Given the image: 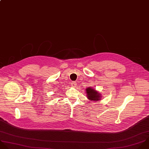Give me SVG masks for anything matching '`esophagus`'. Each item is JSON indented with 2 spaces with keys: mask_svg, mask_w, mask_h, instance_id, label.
Segmentation results:
<instances>
[{
  "mask_svg": "<svg viewBox=\"0 0 149 149\" xmlns=\"http://www.w3.org/2000/svg\"><path fill=\"white\" fill-rule=\"evenodd\" d=\"M71 86H72V87H75V86H76V85H77V83H76V82H74V81H73V82H71Z\"/></svg>",
  "mask_w": 149,
  "mask_h": 149,
  "instance_id": "1",
  "label": "esophagus"
}]
</instances>
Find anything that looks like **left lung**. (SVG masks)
Wrapping results in <instances>:
<instances>
[{
    "label": "left lung",
    "mask_w": 149,
    "mask_h": 149,
    "mask_svg": "<svg viewBox=\"0 0 149 149\" xmlns=\"http://www.w3.org/2000/svg\"><path fill=\"white\" fill-rule=\"evenodd\" d=\"M86 93L88 99L92 101H97L101 99V93L97 92L95 89H93L92 87H89L86 89Z\"/></svg>",
    "instance_id": "obj_1"
}]
</instances>
